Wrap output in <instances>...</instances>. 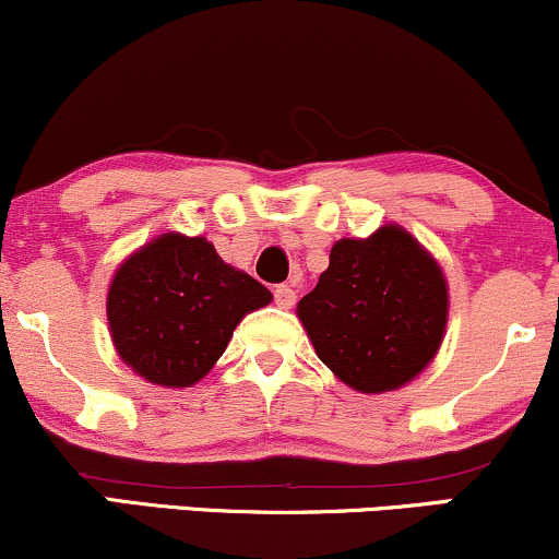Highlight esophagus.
<instances>
[{
  "mask_svg": "<svg viewBox=\"0 0 559 559\" xmlns=\"http://www.w3.org/2000/svg\"><path fill=\"white\" fill-rule=\"evenodd\" d=\"M273 297H275V305L284 307V310H288V307H294V301H297V292H294L292 286L281 284V286H275Z\"/></svg>",
  "mask_w": 559,
  "mask_h": 559,
  "instance_id": "34e87169",
  "label": "esophagus"
}]
</instances>
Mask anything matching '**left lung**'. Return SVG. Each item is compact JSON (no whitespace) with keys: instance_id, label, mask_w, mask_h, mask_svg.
Listing matches in <instances>:
<instances>
[{"instance_id":"obj_1","label":"left lung","mask_w":559,"mask_h":559,"mask_svg":"<svg viewBox=\"0 0 559 559\" xmlns=\"http://www.w3.org/2000/svg\"><path fill=\"white\" fill-rule=\"evenodd\" d=\"M297 316L318 357L362 394L413 381L433 360L449 316L447 278L402 226L333 243Z\"/></svg>"}]
</instances>
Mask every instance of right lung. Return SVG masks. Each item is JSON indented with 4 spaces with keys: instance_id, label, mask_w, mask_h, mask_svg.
Instances as JSON below:
<instances>
[{
    "instance_id": "1",
    "label": "right lung",
    "mask_w": 559,
    "mask_h": 559,
    "mask_svg": "<svg viewBox=\"0 0 559 559\" xmlns=\"http://www.w3.org/2000/svg\"><path fill=\"white\" fill-rule=\"evenodd\" d=\"M273 294L226 265L202 236L163 234L123 260L107 292L112 344L157 386H194L226 352L247 312Z\"/></svg>"
}]
</instances>
